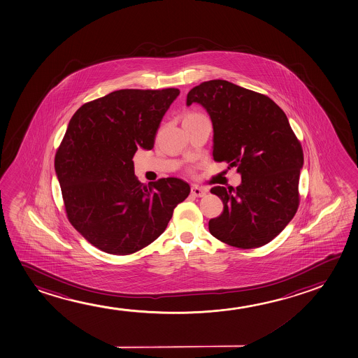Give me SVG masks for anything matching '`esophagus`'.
I'll return each instance as SVG.
<instances>
[{
    "label": "esophagus",
    "instance_id": "1",
    "mask_svg": "<svg viewBox=\"0 0 358 358\" xmlns=\"http://www.w3.org/2000/svg\"><path fill=\"white\" fill-rule=\"evenodd\" d=\"M207 192V188L197 186V185H193L192 189H191V193H192V196H194V197H204Z\"/></svg>",
    "mask_w": 358,
    "mask_h": 358
}]
</instances>
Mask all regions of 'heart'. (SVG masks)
Wrapping results in <instances>:
<instances>
[{"label":"heart","instance_id":"1","mask_svg":"<svg viewBox=\"0 0 358 358\" xmlns=\"http://www.w3.org/2000/svg\"><path fill=\"white\" fill-rule=\"evenodd\" d=\"M192 115H194V114H192Z\"/></svg>","mask_w":358,"mask_h":358}]
</instances>
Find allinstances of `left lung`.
Instances as JSON below:
<instances>
[{"mask_svg": "<svg viewBox=\"0 0 358 358\" xmlns=\"http://www.w3.org/2000/svg\"><path fill=\"white\" fill-rule=\"evenodd\" d=\"M198 103L213 124V157L241 175L236 188L213 187L224 210L209 220L214 238L238 249L268 244L294 217L303 150L285 112L264 94L225 80L193 87L187 106Z\"/></svg>", "mask_w": 358, "mask_h": 358, "instance_id": "8db88e82", "label": "left lung"}]
</instances>
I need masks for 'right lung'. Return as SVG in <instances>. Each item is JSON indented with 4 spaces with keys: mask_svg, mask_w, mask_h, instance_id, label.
Segmentation results:
<instances>
[{
    "mask_svg": "<svg viewBox=\"0 0 358 358\" xmlns=\"http://www.w3.org/2000/svg\"><path fill=\"white\" fill-rule=\"evenodd\" d=\"M177 88L120 90L81 106L55 155L69 222L107 254L129 255L165 231L191 192L181 178L138 181L133 156L151 150Z\"/></svg>",
    "mask_w": 358,
    "mask_h": 358,
    "instance_id": "obj_1",
    "label": "right lung"
}]
</instances>
